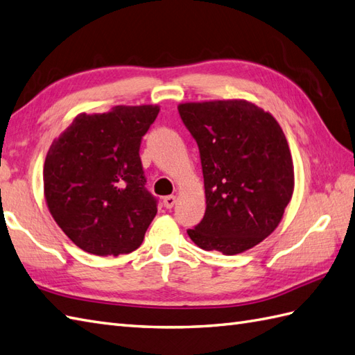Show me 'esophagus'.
<instances>
[{"label": "esophagus", "instance_id": "34e87169", "mask_svg": "<svg viewBox=\"0 0 355 355\" xmlns=\"http://www.w3.org/2000/svg\"><path fill=\"white\" fill-rule=\"evenodd\" d=\"M175 201H177V198L174 196V195H169V196H164L163 198V205L166 209H172L175 205Z\"/></svg>", "mask_w": 355, "mask_h": 355}]
</instances>
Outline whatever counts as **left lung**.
Returning a JSON list of instances; mask_svg holds the SVG:
<instances>
[{"label":"left lung","instance_id":"1","mask_svg":"<svg viewBox=\"0 0 355 355\" xmlns=\"http://www.w3.org/2000/svg\"><path fill=\"white\" fill-rule=\"evenodd\" d=\"M178 113L200 150L207 202L189 237L225 255L252 248L278 227L293 193V163L282 127L243 100L186 103Z\"/></svg>","mask_w":355,"mask_h":355}]
</instances>
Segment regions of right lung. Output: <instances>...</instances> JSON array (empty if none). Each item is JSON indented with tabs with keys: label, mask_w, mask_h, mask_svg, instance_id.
Masks as SVG:
<instances>
[{
	"label": "right lung",
	"mask_w": 355,
	"mask_h": 355,
	"mask_svg": "<svg viewBox=\"0 0 355 355\" xmlns=\"http://www.w3.org/2000/svg\"><path fill=\"white\" fill-rule=\"evenodd\" d=\"M159 110L116 105L105 113H81L49 146L44 166L48 209L83 251L116 257L142 245L157 198L145 187L139 150Z\"/></svg>",
	"instance_id": "right-lung-1"
}]
</instances>
